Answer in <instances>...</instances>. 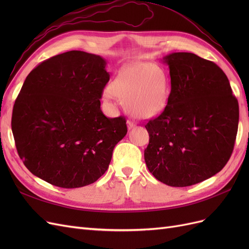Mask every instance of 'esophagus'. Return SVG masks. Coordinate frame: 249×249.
I'll use <instances>...</instances> for the list:
<instances>
[{"label": "esophagus", "mask_w": 249, "mask_h": 249, "mask_svg": "<svg viewBox=\"0 0 249 249\" xmlns=\"http://www.w3.org/2000/svg\"><path fill=\"white\" fill-rule=\"evenodd\" d=\"M127 127H129V130H131V129H133V127L136 125V124H135L134 122H132V120H127Z\"/></svg>", "instance_id": "obj_1"}]
</instances>
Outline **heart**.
Returning a JSON list of instances; mask_svg holds the SVG:
<instances>
[{
  "label": "heart",
  "instance_id": "1",
  "mask_svg": "<svg viewBox=\"0 0 249 249\" xmlns=\"http://www.w3.org/2000/svg\"><path fill=\"white\" fill-rule=\"evenodd\" d=\"M114 94L134 116L152 118L161 113L169 96V81L161 67L152 63L126 66L118 72L105 93L107 101Z\"/></svg>",
  "mask_w": 249,
  "mask_h": 249
}]
</instances>
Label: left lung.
<instances>
[{"instance_id":"8db88e82","label":"left lung","mask_w":249,"mask_h":249,"mask_svg":"<svg viewBox=\"0 0 249 249\" xmlns=\"http://www.w3.org/2000/svg\"><path fill=\"white\" fill-rule=\"evenodd\" d=\"M167 106L145 125L149 172L171 187H187L219 172L237 136L239 105L219 66L192 53H171Z\"/></svg>"}]
</instances>
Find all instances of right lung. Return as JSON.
Returning a JSON list of instances; mask_svg holds the SVG:
<instances>
[{"mask_svg":"<svg viewBox=\"0 0 249 249\" xmlns=\"http://www.w3.org/2000/svg\"><path fill=\"white\" fill-rule=\"evenodd\" d=\"M103 57L70 51L28 74L14 103L11 127L25 166L61 188L94 183L107 171L115 145L127 132L125 118L101 110L110 79Z\"/></svg>","mask_w":249,"mask_h":249,"instance_id":"obj_1","label":"right lung"}]
</instances>
